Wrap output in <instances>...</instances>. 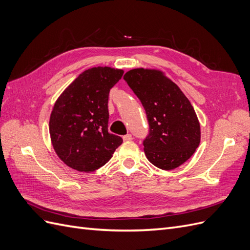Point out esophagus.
Instances as JSON below:
<instances>
[{
	"mask_svg": "<svg viewBox=\"0 0 250 250\" xmlns=\"http://www.w3.org/2000/svg\"><path fill=\"white\" fill-rule=\"evenodd\" d=\"M123 140H124L125 142H127V141H131V140H132V135H131V134H126V135H123Z\"/></svg>",
	"mask_w": 250,
	"mask_h": 250,
	"instance_id": "obj_1",
	"label": "esophagus"
}]
</instances>
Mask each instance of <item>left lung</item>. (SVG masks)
Listing matches in <instances>:
<instances>
[{"instance_id": "1", "label": "left lung", "mask_w": 250, "mask_h": 250, "mask_svg": "<svg viewBox=\"0 0 250 250\" xmlns=\"http://www.w3.org/2000/svg\"><path fill=\"white\" fill-rule=\"evenodd\" d=\"M124 80L146 111L149 133L143 145L148 161L163 170L179 167L200 143V125L192 104L161 71L133 69Z\"/></svg>"}]
</instances>
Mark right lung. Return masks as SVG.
Listing matches in <instances>:
<instances>
[{"label":"right lung","instance_id":"right-lung-1","mask_svg":"<svg viewBox=\"0 0 250 250\" xmlns=\"http://www.w3.org/2000/svg\"><path fill=\"white\" fill-rule=\"evenodd\" d=\"M123 70L92 67L81 73L60 95L50 117V135L56 154L80 172L106 164L123 143L108 132V95Z\"/></svg>","mask_w":250,"mask_h":250}]
</instances>
